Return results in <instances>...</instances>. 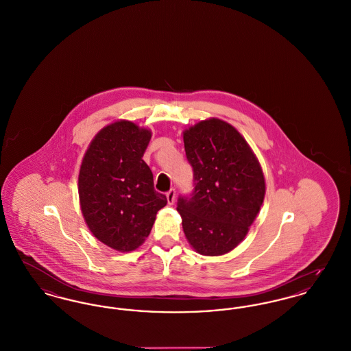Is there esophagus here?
I'll return each mask as SVG.
<instances>
[{
    "instance_id": "1",
    "label": "esophagus",
    "mask_w": 351,
    "mask_h": 351,
    "mask_svg": "<svg viewBox=\"0 0 351 351\" xmlns=\"http://www.w3.org/2000/svg\"><path fill=\"white\" fill-rule=\"evenodd\" d=\"M176 200V191L172 188V189H169L167 192V201L169 205H172L173 202Z\"/></svg>"
}]
</instances>
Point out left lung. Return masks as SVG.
Returning <instances> with one entry per match:
<instances>
[{"label": "left lung", "instance_id": "8db88e82", "mask_svg": "<svg viewBox=\"0 0 351 351\" xmlns=\"http://www.w3.org/2000/svg\"><path fill=\"white\" fill-rule=\"evenodd\" d=\"M195 189L179 197L185 238L196 252L218 256L249 233L266 195L265 175L246 139L230 123L204 119L183 132Z\"/></svg>", "mask_w": 351, "mask_h": 351}]
</instances>
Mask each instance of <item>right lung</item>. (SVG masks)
<instances>
[{
	"label": "right lung",
	"mask_w": 351,
	"mask_h": 351,
	"mask_svg": "<svg viewBox=\"0 0 351 351\" xmlns=\"http://www.w3.org/2000/svg\"><path fill=\"white\" fill-rule=\"evenodd\" d=\"M151 130L119 119L95 135L79 172V199L90 233L121 251L138 249L149 237L167 197L154 189L142 159Z\"/></svg>",
	"instance_id": "obj_1"
}]
</instances>
